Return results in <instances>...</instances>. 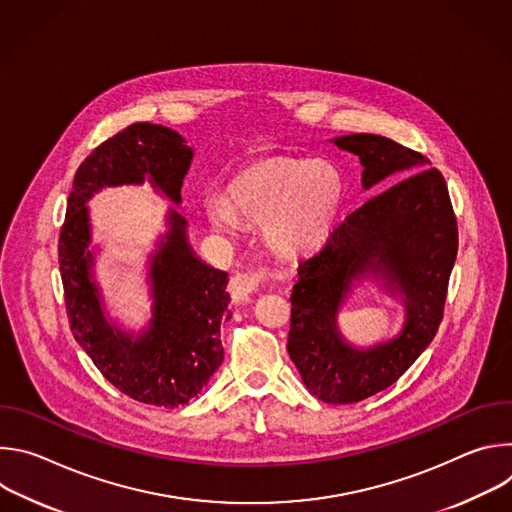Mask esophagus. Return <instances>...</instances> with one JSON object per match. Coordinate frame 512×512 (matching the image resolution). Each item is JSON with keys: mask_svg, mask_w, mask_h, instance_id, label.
Wrapping results in <instances>:
<instances>
[{"mask_svg": "<svg viewBox=\"0 0 512 512\" xmlns=\"http://www.w3.org/2000/svg\"><path fill=\"white\" fill-rule=\"evenodd\" d=\"M265 279V271L259 269V271H249V273H237L231 277V283H229V291L231 296L237 304H245L251 300V296L257 291L259 287V281Z\"/></svg>", "mask_w": 512, "mask_h": 512, "instance_id": "34e87169", "label": "esophagus"}]
</instances>
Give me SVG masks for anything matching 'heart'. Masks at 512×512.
<instances>
[{
	"mask_svg": "<svg viewBox=\"0 0 512 512\" xmlns=\"http://www.w3.org/2000/svg\"><path fill=\"white\" fill-rule=\"evenodd\" d=\"M346 202V178L326 160L275 158L251 164L227 184V196H208L212 227L235 233L241 218L263 225V239L283 257L316 253L332 237Z\"/></svg>",
	"mask_w": 512,
	"mask_h": 512,
	"instance_id": "heart-1",
	"label": "heart"
}]
</instances>
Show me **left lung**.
I'll return each mask as SVG.
<instances>
[{
  "label": "left lung",
  "instance_id": "left-lung-1",
  "mask_svg": "<svg viewBox=\"0 0 512 512\" xmlns=\"http://www.w3.org/2000/svg\"><path fill=\"white\" fill-rule=\"evenodd\" d=\"M332 141L358 156L364 190L403 178L350 212L324 249L300 263L289 298V358L312 395L344 405L391 387L433 340L458 255V225L446 180L427 158L375 133ZM369 276L404 302L406 322L395 339L358 349L343 340L337 312Z\"/></svg>",
  "mask_w": 512,
  "mask_h": 512
}]
</instances>
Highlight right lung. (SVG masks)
<instances>
[{
  "instance_id": "right-lung-1",
  "label": "right lung",
  "mask_w": 512,
  "mask_h": 512,
  "mask_svg": "<svg viewBox=\"0 0 512 512\" xmlns=\"http://www.w3.org/2000/svg\"><path fill=\"white\" fill-rule=\"evenodd\" d=\"M192 156L186 139L170 127L133 123L119 131L77 170L58 241L72 336L113 387L158 407L188 403L221 367V322L231 318L229 273L198 259L188 243L186 218L170 208L168 233L150 255L152 320L137 334L127 332L107 316L93 277L87 202L103 188L141 186L148 180L156 192L180 204Z\"/></svg>"
}]
</instances>
